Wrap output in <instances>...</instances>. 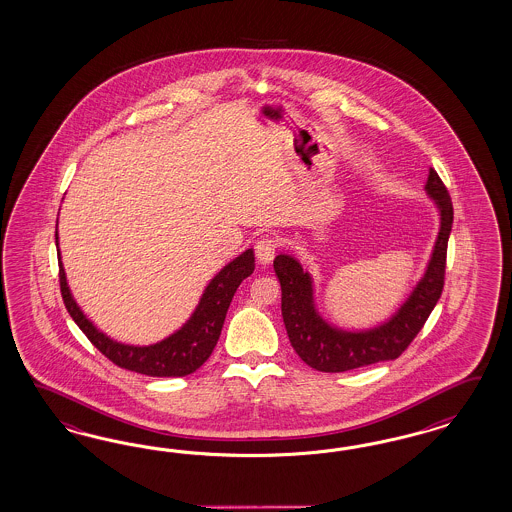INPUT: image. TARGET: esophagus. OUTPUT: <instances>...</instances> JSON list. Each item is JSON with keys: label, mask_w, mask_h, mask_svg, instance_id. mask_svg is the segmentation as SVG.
Returning <instances> with one entry per match:
<instances>
[{"label": "esophagus", "mask_w": 512, "mask_h": 512, "mask_svg": "<svg viewBox=\"0 0 512 512\" xmlns=\"http://www.w3.org/2000/svg\"><path fill=\"white\" fill-rule=\"evenodd\" d=\"M276 248H278V244L270 236H263L261 240H257V244H255V257H257V261L261 264L272 263V259L276 255Z\"/></svg>", "instance_id": "1"}]
</instances>
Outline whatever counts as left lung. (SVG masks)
<instances>
[{
  "label": "left lung",
  "mask_w": 512,
  "mask_h": 512,
  "mask_svg": "<svg viewBox=\"0 0 512 512\" xmlns=\"http://www.w3.org/2000/svg\"><path fill=\"white\" fill-rule=\"evenodd\" d=\"M424 191L439 214V231L422 276L385 321L368 328L334 325L317 308L313 276L293 255L279 253L274 272L281 285V315L287 336L308 366L319 372H349L360 366L400 357L419 334L441 296L445 259L452 229L449 191L434 169L428 172Z\"/></svg>",
  "instance_id": "obj_1"
}]
</instances>
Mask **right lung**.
<instances>
[{"mask_svg": "<svg viewBox=\"0 0 512 512\" xmlns=\"http://www.w3.org/2000/svg\"><path fill=\"white\" fill-rule=\"evenodd\" d=\"M56 248H60L58 225H56ZM58 263H60L63 302L78 328L116 366L125 368L129 372L150 375V377H184L201 368L216 347L221 328L225 323V315L231 306V300L238 285L249 278L255 270L253 249L242 251L208 281L199 298V304L195 306V310L189 315L184 325L174 330L167 338L150 345H131V343L112 340L105 332H101L97 326L93 325L92 321L86 317V313L78 306L75 296L67 285L60 251H58Z\"/></svg>", "mask_w": 512, "mask_h": 512, "instance_id": "right-lung-1", "label": "right lung"}]
</instances>
